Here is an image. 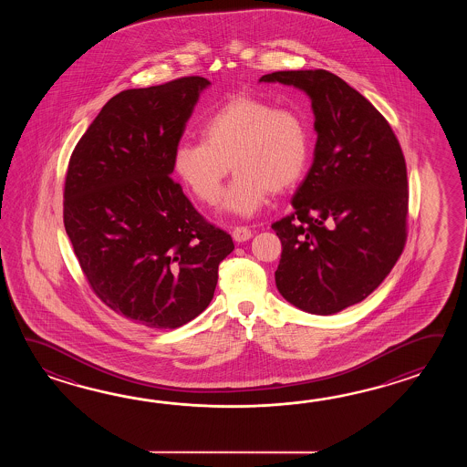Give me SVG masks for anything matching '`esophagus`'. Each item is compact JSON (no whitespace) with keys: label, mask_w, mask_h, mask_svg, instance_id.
<instances>
[{"label":"esophagus","mask_w":467,"mask_h":467,"mask_svg":"<svg viewBox=\"0 0 467 467\" xmlns=\"http://www.w3.org/2000/svg\"><path fill=\"white\" fill-rule=\"evenodd\" d=\"M232 237L235 242H245V240L252 237V230L248 227H235L232 230Z\"/></svg>","instance_id":"obj_1"}]
</instances>
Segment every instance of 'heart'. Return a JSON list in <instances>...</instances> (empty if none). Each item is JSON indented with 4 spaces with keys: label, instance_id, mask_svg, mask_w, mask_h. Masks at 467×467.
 Wrapping results in <instances>:
<instances>
[{
    "label": "heart",
    "instance_id": "heart-1",
    "mask_svg": "<svg viewBox=\"0 0 467 467\" xmlns=\"http://www.w3.org/2000/svg\"><path fill=\"white\" fill-rule=\"evenodd\" d=\"M307 121L292 109L238 97L222 105L202 125V140H182L171 167L183 185L207 205L217 203L230 165L237 171L223 209L252 217L270 192L292 189L310 160Z\"/></svg>",
    "mask_w": 467,
    "mask_h": 467
}]
</instances>
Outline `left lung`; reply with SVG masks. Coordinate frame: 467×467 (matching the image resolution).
<instances>
[{"label": "left lung", "instance_id": "left-lung-1", "mask_svg": "<svg viewBox=\"0 0 467 467\" xmlns=\"http://www.w3.org/2000/svg\"><path fill=\"white\" fill-rule=\"evenodd\" d=\"M260 81L304 89L317 143L294 212L272 223L282 242L275 284L300 310L330 316L388 277L407 240L406 159L388 119L327 70L275 71Z\"/></svg>", "mask_w": 467, "mask_h": 467}]
</instances>
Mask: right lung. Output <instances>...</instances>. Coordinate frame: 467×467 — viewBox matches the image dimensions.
Returning a JSON list of instances; mask_svg holds the SVG:
<instances>
[{
	"label": "right lung",
	"mask_w": 467,
	"mask_h": 467,
	"mask_svg": "<svg viewBox=\"0 0 467 467\" xmlns=\"http://www.w3.org/2000/svg\"><path fill=\"white\" fill-rule=\"evenodd\" d=\"M210 81L182 77L107 101L71 153L63 223L83 275L113 312L177 328L209 307L232 237L170 177L175 147Z\"/></svg>",
	"instance_id": "1"
}]
</instances>
